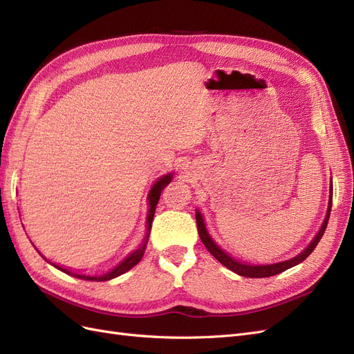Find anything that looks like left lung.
Returning <instances> with one entry per match:
<instances>
[{"instance_id": "1", "label": "left lung", "mask_w": 354, "mask_h": 354, "mask_svg": "<svg viewBox=\"0 0 354 354\" xmlns=\"http://www.w3.org/2000/svg\"><path fill=\"white\" fill-rule=\"evenodd\" d=\"M330 208H332V186H330V195H329V202H328V209H326V216L325 220L322 223V226H320L319 232L316 236L313 238V241L307 245V248L298 254L297 257H292L291 260H286V261H281V263H274V264H246L242 263L236 259H233L230 257L226 251H223L220 246L214 242V239L209 236V233L205 227V223H203V218L201 216V212L196 214V226H198V233H199V238L205 245V248L216 257V259L223 264L226 266L229 270L234 272L239 276H245V277H269V276H274L277 273H282L288 269H291V267L299 264L301 261H304L307 257L313 252V250L316 248V245L319 243V241L322 239L325 229L328 226V221H329V214H330Z\"/></svg>"}]
</instances>
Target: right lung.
Here are the masks:
<instances>
[{"label":"right lung","mask_w":354,"mask_h":354,"mask_svg":"<svg viewBox=\"0 0 354 354\" xmlns=\"http://www.w3.org/2000/svg\"><path fill=\"white\" fill-rule=\"evenodd\" d=\"M171 178H173V174H165V176L159 177V178L155 181V185L152 186L151 192H149V195H147V201H149V211H147V221H146V223H147V226H146V236H145V239H143V242H142V245H140V248L136 250V251H133L130 255L127 257L125 260H122L120 264H118V266L115 267V269H112L111 272L104 273V274H102V276H87V274H81V273H73V272H71V270L65 269V267H60V266H57V264H53V263H51V264L55 266L56 269L62 270L63 273L71 274V276H73V277H78V279H84V281H95V282H103V281L113 279V277L120 276V274H122V273L128 272L130 269H133V267H134L138 261L142 260V257H143V254H145V251H146L147 241H149V234H151L152 220H153V216H155L156 205H158V202H159L160 192L164 190V187H165V186H168V185H169ZM48 263H50V261H48Z\"/></svg>","instance_id":"right-lung-1"}]
</instances>
